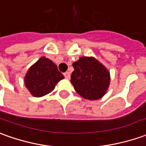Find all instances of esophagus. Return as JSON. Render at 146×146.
<instances>
[{
  "label": "esophagus",
  "instance_id": "34e87169",
  "mask_svg": "<svg viewBox=\"0 0 146 146\" xmlns=\"http://www.w3.org/2000/svg\"><path fill=\"white\" fill-rule=\"evenodd\" d=\"M64 76L66 79H69V77H70V74H69V72H65L64 73Z\"/></svg>",
  "mask_w": 146,
  "mask_h": 146
}]
</instances>
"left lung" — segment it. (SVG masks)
Returning a JSON list of instances; mask_svg holds the SVG:
<instances>
[{
  "label": "left lung",
  "mask_w": 146,
  "mask_h": 146,
  "mask_svg": "<svg viewBox=\"0 0 146 146\" xmlns=\"http://www.w3.org/2000/svg\"><path fill=\"white\" fill-rule=\"evenodd\" d=\"M71 83L81 97L98 100L103 97L110 86V73L105 66L93 57H80L73 63Z\"/></svg>",
  "instance_id": "1"
}]
</instances>
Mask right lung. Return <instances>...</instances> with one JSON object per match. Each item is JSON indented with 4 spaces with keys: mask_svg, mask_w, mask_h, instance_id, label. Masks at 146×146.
<instances>
[{
    "mask_svg": "<svg viewBox=\"0 0 146 146\" xmlns=\"http://www.w3.org/2000/svg\"><path fill=\"white\" fill-rule=\"evenodd\" d=\"M63 78V74L52 60L42 56L28 70L25 83L29 92L39 98L52 92Z\"/></svg>",
    "mask_w": 146,
    "mask_h": 146,
    "instance_id": "obj_1",
    "label": "right lung"
}]
</instances>
